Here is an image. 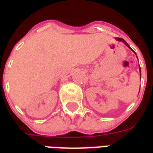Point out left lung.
I'll use <instances>...</instances> for the list:
<instances>
[{
    "instance_id": "obj_1",
    "label": "left lung",
    "mask_w": 153,
    "mask_h": 153,
    "mask_svg": "<svg viewBox=\"0 0 153 153\" xmlns=\"http://www.w3.org/2000/svg\"><path fill=\"white\" fill-rule=\"evenodd\" d=\"M115 39H116L117 41H120V42H122V43H123V44H125V45H126L127 47L128 48H130V49H132V48H130V46H129L128 44H127V42L124 39H120V38H116ZM132 50H133V49H132ZM135 54H136V53H135ZM139 70H140V79H141V69H139Z\"/></svg>"
}]
</instances>
